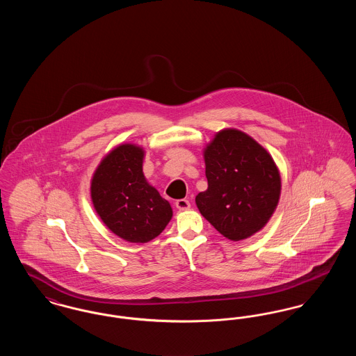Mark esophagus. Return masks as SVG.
Instances as JSON below:
<instances>
[{"mask_svg":"<svg viewBox=\"0 0 356 356\" xmlns=\"http://www.w3.org/2000/svg\"><path fill=\"white\" fill-rule=\"evenodd\" d=\"M176 208L177 209H180V211H186V209H189V207H191V203L186 200V199H180V200H176Z\"/></svg>","mask_w":356,"mask_h":356,"instance_id":"esophagus-1","label":"esophagus"}]
</instances>
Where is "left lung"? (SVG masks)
<instances>
[{
	"mask_svg": "<svg viewBox=\"0 0 356 356\" xmlns=\"http://www.w3.org/2000/svg\"><path fill=\"white\" fill-rule=\"evenodd\" d=\"M208 189L196 196L207 220L238 241L260 231L277 205L280 175L270 153L252 137L224 129L204 151Z\"/></svg>",
	"mask_w": 356,
	"mask_h": 356,
	"instance_id": "8db88e82",
	"label": "left lung"
}]
</instances>
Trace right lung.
Here are the masks:
<instances>
[{
    "label": "right lung",
    "instance_id": "right-lung-1",
    "mask_svg": "<svg viewBox=\"0 0 356 356\" xmlns=\"http://www.w3.org/2000/svg\"><path fill=\"white\" fill-rule=\"evenodd\" d=\"M143 159L140 147L119 145L104 157L90 184L92 202L102 220L131 243L151 241L172 218L170 203L144 177Z\"/></svg>",
    "mask_w": 356,
    "mask_h": 356
}]
</instances>
